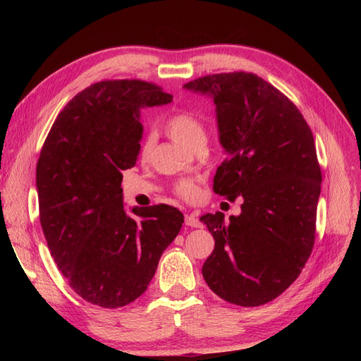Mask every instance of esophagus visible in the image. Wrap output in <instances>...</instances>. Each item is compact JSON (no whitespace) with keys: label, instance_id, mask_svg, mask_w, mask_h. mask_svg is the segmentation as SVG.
I'll return each mask as SVG.
<instances>
[{"label":"esophagus","instance_id":"1","mask_svg":"<svg viewBox=\"0 0 361 361\" xmlns=\"http://www.w3.org/2000/svg\"><path fill=\"white\" fill-rule=\"evenodd\" d=\"M185 224L190 226V227H195V228H202L203 227V223H200V220L195 215L192 214H187L185 215Z\"/></svg>","mask_w":361,"mask_h":361}]
</instances>
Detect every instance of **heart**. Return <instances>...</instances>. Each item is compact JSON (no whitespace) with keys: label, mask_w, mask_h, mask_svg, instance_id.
<instances>
[{"label":"heart","mask_w":361,"mask_h":361,"mask_svg":"<svg viewBox=\"0 0 361 361\" xmlns=\"http://www.w3.org/2000/svg\"><path fill=\"white\" fill-rule=\"evenodd\" d=\"M164 128H166L167 134L173 140H176L178 143L183 145L188 149H192L199 143H206L204 125L202 123V120L197 116H194L191 113H178L169 117ZM152 146H154V138L147 137L140 147V157L147 158L152 150ZM178 192L183 195V197L192 199L194 195L197 194V188H195V185L191 182H182L178 185Z\"/></svg>","instance_id":"b5f03b06"}]
</instances>
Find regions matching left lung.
Listing matches in <instances>:
<instances>
[{
  "label": "left lung",
  "instance_id": "left-lung-1",
  "mask_svg": "<svg viewBox=\"0 0 361 361\" xmlns=\"http://www.w3.org/2000/svg\"><path fill=\"white\" fill-rule=\"evenodd\" d=\"M183 89L215 105L227 158L214 191L244 200L228 221L221 212L200 216L215 239L202 274L220 298L256 307L285 292L312 253L322 183L312 130L285 94L253 73L207 75Z\"/></svg>",
  "mask_w": 361,
  "mask_h": 361
}]
</instances>
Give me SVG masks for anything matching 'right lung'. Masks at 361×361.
Listing matches in <instances>:
<instances>
[{
    "instance_id": "add662e5",
    "label": "right lung",
    "mask_w": 361,
    "mask_h": 361,
    "mask_svg": "<svg viewBox=\"0 0 361 361\" xmlns=\"http://www.w3.org/2000/svg\"><path fill=\"white\" fill-rule=\"evenodd\" d=\"M171 101L146 81L92 84L63 108L42 147L36 188L51 256L71 288L99 307L143 295L182 227V212L169 204L128 212L122 190V171L140 154L141 111Z\"/></svg>"
}]
</instances>
